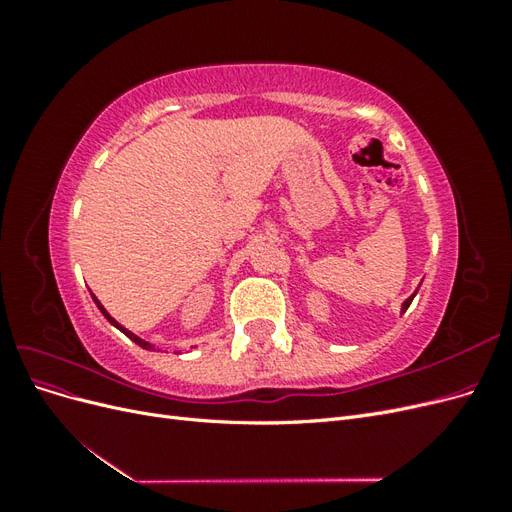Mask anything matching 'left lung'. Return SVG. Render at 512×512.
Here are the masks:
<instances>
[{"label":"left lung","mask_w":512,"mask_h":512,"mask_svg":"<svg viewBox=\"0 0 512 512\" xmlns=\"http://www.w3.org/2000/svg\"><path fill=\"white\" fill-rule=\"evenodd\" d=\"M416 294V292H414ZM414 294H412V297H408L406 301H404V305H401V312H406V309L410 307V303H412V299H414Z\"/></svg>","instance_id":"1"}]
</instances>
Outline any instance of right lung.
I'll list each match as a JSON object with an SVG mask.
<instances>
[{
    "label": "right lung",
    "mask_w": 512,
    "mask_h": 512,
    "mask_svg": "<svg viewBox=\"0 0 512 512\" xmlns=\"http://www.w3.org/2000/svg\"><path fill=\"white\" fill-rule=\"evenodd\" d=\"M91 297H94V294H91ZM94 303H96V305H98V309H100V312H102V314H104V318H106V320H108V322H111V324H113V327H117V329H119V331H121V333H126V335H128V337H130V339H132V342H134V344H138V346H141V348H145V350H153V346H151V344H149V342H145V339H141V337H138V335H134V333H130V331H128V329H123V327H121V324H119V322H117V320H115V318H113V316H111V314H108V312H106V309H104V307H102V303H100V301H98V299H96V297H94Z\"/></svg>",
    "instance_id": "1"
}]
</instances>
